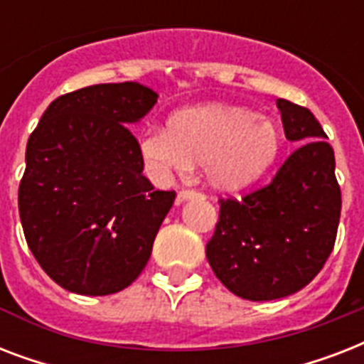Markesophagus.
Masks as SVG:
<instances>
[{"label": "esophagus", "instance_id": "34e87169", "mask_svg": "<svg viewBox=\"0 0 364 364\" xmlns=\"http://www.w3.org/2000/svg\"><path fill=\"white\" fill-rule=\"evenodd\" d=\"M188 198H204V194L200 193V191H194V188H181L179 194H177V200L179 202H185Z\"/></svg>", "mask_w": 364, "mask_h": 364}]
</instances>
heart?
Returning a JSON list of instances; mask_svg holds the SVG:
<instances>
[{
  "instance_id": "obj_1",
  "label": "heart",
  "mask_w": 364,
  "mask_h": 364,
  "mask_svg": "<svg viewBox=\"0 0 364 364\" xmlns=\"http://www.w3.org/2000/svg\"><path fill=\"white\" fill-rule=\"evenodd\" d=\"M139 147L159 170L188 171L205 164L213 187L236 191L264 176L279 154L282 137L274 122L251 111L208 105L176 113L170 128L149 130Z\"/></svg>"
}]
</instances>
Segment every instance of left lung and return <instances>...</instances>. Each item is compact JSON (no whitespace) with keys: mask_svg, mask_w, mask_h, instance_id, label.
I'll return each mask as SVG.
<instances>
[{"mask_svg":"<svg viewBox=\"0 0 364 364\" xmlns=\"http://www.w3.org/2000/svg\"><path fill=\"white\" fill-rule=\"evenodd\" d=\"M285 137L299 141L268 185L219 198L205 257L219 282L245 300H276L306 287L333 253L342 193L334 151L310 109L277 100Z\"/></svg>","mask_w":364,"mask_h":364,"instance_id":"left-lung-1","label":"left lung"}]
</instances>
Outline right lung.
Returning <instances> with one entry per match:
<instances>
[{"instance_id": "obj_1", "label": "right lung", "mask_w": 364, "mask_h": 364, "mask_svg": "<svg viewBox=\"0 0 364 364\" xmlns=\"http://www.w3.org/2000/svg\"><path fill=\"white\" fill-rule=\"evenodd\" d=\"M159 94L109 82L48 105L26 147L18 213L26 242L47 276L71 293H119L147 264L173 191H154L128 126Z\"/></svg>"}]
</instances>
